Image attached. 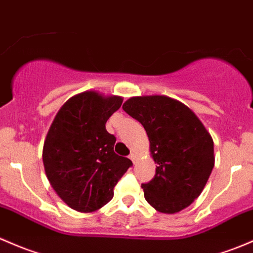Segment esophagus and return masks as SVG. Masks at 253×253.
Here are the masks:
<instances>
[{
	"label": "esophagus",
	"instance_id": "34e87169",
	"mask_svg": "<svg viewBox=\"0 0 253 253\" xmlns=\"http://www.w3.org/2000/svg\"><path fill=\"white\" fill-rule=\"evenodd\" d=\"M128 158L131 159V160L133 161V162H135V160H137V155H135V153H131V154H129Z\"/></svg>",
	"mask_w": 253,
	"mask_h": 253
}]
</instances>
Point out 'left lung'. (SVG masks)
<instances>
[{
	"instance_id": "left-lung-1",
	"label": "left lung",
	"mask_w": 253,
	"mask_h": 253,
	"mask_svg": "<svg viewBox=\"0 0 253 253\" xmlns=\"http://www.w3.org/2000/svg\"><path fill=\"white\" fill-rule=\"evenodd\" d=\"M122 109L147 132L155 177L142 184L144 198L161 213H177L204 190L214 166L213 139L190 108L167 95H139Z\"/></svg>"
}]
</instances>
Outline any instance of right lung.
Masks as SVG:
<instances>
[{"instance_id": "add662e5", "label": "right lung", "mask_w": 253, "mask_h": 253, "mask_svg": "<svg viewBox=\"0 0 253 253\" xmlns=\"http://www.w3.org/2000/svg\"><path fill=\"white\" fill-rule=\"evenodd\" d=\"M124 98L84 91L64 103L42 150L44 172L57 195L75 211L89 213L113 199L114 187L132 166L114 151L105 128Z\"/></svg>"}]
</instances>
